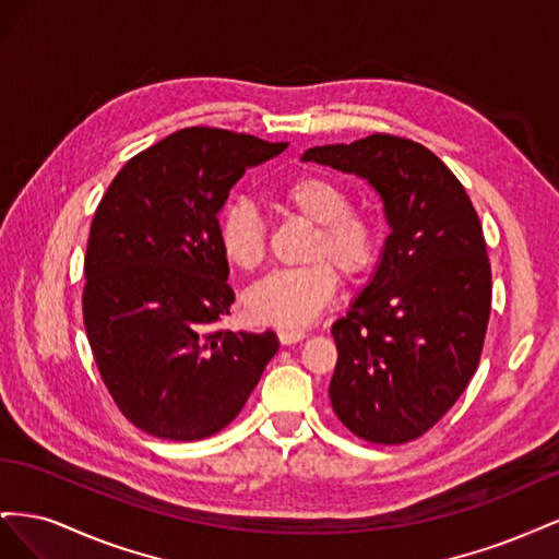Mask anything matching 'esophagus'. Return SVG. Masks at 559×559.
<instances>
[{
	"label": "esophagus",
	"instance_id": "1",
	"mask_svg": "<svg viewBox=\"0 0 559 559\" xmlns=\"http://www.w3.org/2000/svg\"><path fill=\"white\" fill-rule=\"evenodd\" d=\"M277 337H280L282 345H296V343H300V341H306L308 335L302 333V331H280Z\"/></svg>",
	"mask_w": 559,
	"mask_h": 559
}]
</instances>
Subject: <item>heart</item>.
<instances>
[{"label": "heart", "mask_w": 559, "mask_h": 559, "mask_svg": "<svg viewBox=\"0 0 559 559\" xmlns=\"http://www.w3.org/2000/svg\"><path fill=\"white\" fill-rule=\"evenodd\" d=\"M280 202L314 226L310 265L277 270L245 294L249 319L282 331H300L326 310L337 289L335 265L345 277L368 273L378 257V228L366 212L354 210L349 191L335 179L300 175L280 189ZM218 247L240 270H257L265 259L267 230L259 210L235 200L218 216Z\"/></svg>", "instance_id": "1"}]
</instances>
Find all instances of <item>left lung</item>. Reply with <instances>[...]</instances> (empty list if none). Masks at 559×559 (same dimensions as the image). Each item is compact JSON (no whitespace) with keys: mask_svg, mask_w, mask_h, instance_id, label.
I'll return each instance as SVG.
<instances>
[{"mask_svg":"<svg viewBox=\"0 0 559 559\" xmlns=\"http://www.w3.org/2000/svg\"><path fill=\"white\" fill-rule=\"evenodd\" d=\"M302 160L366 179L389 224L376 273L331 329L333 411L364 441H415L480 361L492 308L480 218L448 165L413 140L378 132L312 146Z\"/></svg>","mask_w":559,"mask_h":559,"instance_id":"1","label":"left lung"}]
</instances>
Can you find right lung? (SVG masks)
Returning <instances> with one entry per match:
<instances>
[{"label":"right lung","instance_id":"right-lung-1","mask_svg":"<svg viewBox=\"0 0 559 559\" xmlns=\"http://www.w3.org/2000/svg\"><path fill=\"white\" fill-rule=\"evenodd\" d=\"M286 144L186 128L130 158L99 200L83 324L111 399L142 431L200 441L238 417L280 341L210 331L235 294L218 212L247 167Z\"/></svg>","mask_w":559,"mask_h":559}]
</instances>
